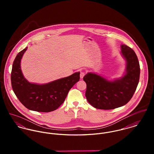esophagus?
<instances>
[{"instance_id": "esophagus-1", "label": "esophagus", "mask_w": 154, "mask_h": 154, "mask_svg": "<svg viewBox=\"0 0 154 154\" xmlns=\"http://www.w3.org/2000/svg\"><path fill=\"white\" fill-rule=\"evenodd\" d=\"M84 75H85V73L83 72H81V73H80V78H81V79H82L84 78Z\"/></svg>"}]
</instances>
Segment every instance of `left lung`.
I'll return each mask as SVG.
<instances>
[{"label": "left lung", "instance_id": "obj_1", "mask_svg": "<svg viewBox=\"0 0 154 154\" xmlns=\"http://www.w3.org/2000/svg\"><path fill=\"white\" fill-rule=\"evenodd\" d=\"M120 53L126 62L122 76L110 79L94 72H88L83 79L86 82L85 96L94 107L111 110L126 104L132 98L139 83L140 66L131 48L121 44Z\"/></svg>", "mask_w": 154, "mask_h": 154}]
</instances>
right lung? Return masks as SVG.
<instances>
[{"instance_id":"right-lung-1","label":"right lung","mask_w":154,"mask_h":154,"mask_svg":"<svg viewBox=\"0 0 154 154\" xmlns=\"http://www.w3.org/2000/svg\"><path fill=\"white\" fill-rule=\"evenodd\" d=\"M26 47L16 56L12 65L11 84L13 91L22 104L28 109L38 112L56 110L64 102L71 88L79 81L80 72L43 84L29 82L21 68Z\"/></svg>"}]
</instances>
